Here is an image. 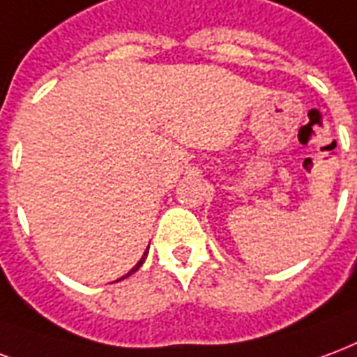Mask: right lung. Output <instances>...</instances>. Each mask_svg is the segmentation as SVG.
I'll use <instances>...</instances> for the list:
<instances>
[{
	"label": "right lung",
	"mask_w": 357,
	"mask_h": 357,
	"mask_svg": "<svg viewBox=\"0 0 357 357\" xmlns=\"http://www.w3.org/2000/svg\"><path fill=\"white\" fill-rule=\"evenodd\" d=\"M146 255H148V251L144 255H142V259H140V261L137 262V264H135V268H131V270H129V272H127V274H125L123 278H129V275H131L132 272H137V270H139V268L142 266V262H144V259H146ZM123 278H121V280H123Z\"/></svg>",
	"instance_id": "right-lung-1"
}]
</instances>
